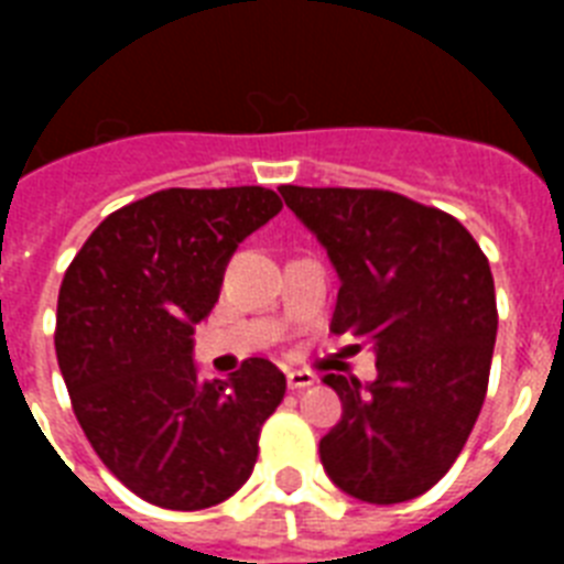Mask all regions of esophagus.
Masks as SVG:
<instances>
[{"label": "esophagus", "mask_w": 564, "mask_h": 564, "mask_svg": "<svg viewBox=\"0 0 564 564\" xmlns=\"http://www.w3.org/2000/svg\"><path fill=\"white\" fill-rule=\"evenodd\" d=\"M316 383V375L313 371H301V369H292L286 371V386L301 392V389H310V386Z\"/></svg>", "instance_id": "1"}]
</instances>
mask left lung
Returning a JSON list of instances; mask_svg holds the SVG:
<instances>
[{
    "label": "left lung",
    "mask_w": 564,
    "mask_h": 564,
    "mask_svg": "<svg viewBox=\"0 0 564 564\" xmlns=\"http://www.w3.org/2000/svg\"><path fill=\"white\" fill-rule=\"evenodd\" d=\"M339 274L330 330L375 348L377 380L325 375L343 421L318 442L327 477L366 503L433 489L471 436L498 336L480 246L445 210L389 193L281 187Z\"/></svg>",
    "instance_id": "left-lung-1"
}]
</instances>
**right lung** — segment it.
<instances>
[{
    "mask_svg": "<svg viewBox=\"0 0 564 564\" xmlns=\"http://www.w3.org/2000/svg\"><path fill=\"white\" fill-rule=\"evenodd\" d=\"M281 207L265 187L161 189L110 213L66 269L55 351L75 419L110 474L154 507H216L251 477L286 377L251 357L202 380L193 334L239 242Z\"/></svg>",
    "mask_w": 564,
    "mask_h": 564,
    "instance_id": "right-lung-1",
    "label": "right lung"
}]
</instances>
